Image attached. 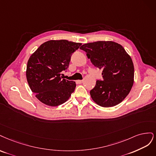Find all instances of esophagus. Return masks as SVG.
Here are the masks:
<instances>
[{"label": "esophagus", "instance_id": "obj_1", "mask_svg": "<svg viewBox=\"0 0 156 156\" xmlns=\"http://www.w3.org/2000/svg\"><path fill=\"white\" fill-rule=\"evenodd\" d=\"M76 82H77V83L80 84V83H82L83 82V80H77Z\"/></svg>", "mask_w": 156, "mask_h": 156}]
</instances>
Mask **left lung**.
I'll list each match as a JSON object with an SVG mask.
<instances>
[{"mask_svg": "<svg viewBox=\"0 0 156 156\" xmlns=\"http://www.w3.org/2000/svg\"><path fill=\"white\" fill-rule=\"evenodd\" d=\"M94 67L102 71L90 94L94 102L104 108L113 107L126 97L133 84L132 59L124 48L113 41L86 43L80 48Z\"/></svg>", "mask_w": 156, "mask_h": 156, "instance_id": "1", "label": "left lung"}]
</instances>
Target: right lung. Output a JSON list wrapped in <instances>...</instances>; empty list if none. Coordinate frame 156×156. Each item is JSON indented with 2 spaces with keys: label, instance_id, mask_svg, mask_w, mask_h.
Masks as SVG:
<instances>
[{
  "label": "right lung",
  "instance_id": "1",
  "mask_svg": "<svg viewBox=\"0 0 156 156\" xmlns=\"http://www.w3.org/2000/svg\"><path fill=\"white\" fill-rule=\"evenodd\" d=\"M81 44L67 40H51L30 57L27 79L32 91L42 103L58 106L71 96L76 83L62 79L61 73L67 71L72 54Z\"/></svg>",
  "mask_w": 156,
  "mask_h": 156
}]
</instances>
